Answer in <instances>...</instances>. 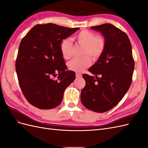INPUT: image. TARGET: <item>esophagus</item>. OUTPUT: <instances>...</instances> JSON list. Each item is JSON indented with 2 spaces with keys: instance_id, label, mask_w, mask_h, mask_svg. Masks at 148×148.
Here are the masks:
<instances>
[{
  "instance_id": "1",
  "label": "esophagus",
  "mask_w": 148,
  "mask_h": 148,
  "mask_svg": "<svg viewBox=\"0 0 148 148\" xmlns=\"http://www.w3.org/2000/svg\"><path fill=\"white\" fill-rule=\"evenodd\" d=\"M76 77H77V78H81L82 77V74H80L79 73H76Z\"/></svg>"
}]
</instances>
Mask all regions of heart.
Segmentation results:
<instances>
[{"label":"heart","mask_w":148,"mask_h":148,"mask_svg":"<svg viewBox=\"0 0 148 148\" xmlns=\"http://www.w3.org/2000/svg\"><path fill=\"white\" fill-rule=\"evenodd\" d=\"M75 39L79 45L83 46L82 55L84 56L71 60L68 63V68L79 73L91 66L90 56L94 60H96L102 56L106 47V40L102 35H95V33L88 29L82 30L75 36ZM72 49L73 44L69 39H65L62 41L60 51L64 59H70L72 56Z\"/></svg>","instance_id":"heart-1"}]
</instances>
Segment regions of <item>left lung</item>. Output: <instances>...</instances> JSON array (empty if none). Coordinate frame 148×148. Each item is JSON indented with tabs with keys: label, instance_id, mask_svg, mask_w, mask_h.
Returning <instances> with one entry per match:
<instances>
[{
	"label": "left lung",
	"instance_id": "obj_1",
	"mask_svg": "<svg viewBox=\"0 0 148 148\" xmlns=\"http://www.w3.org/2000/svg\"><path fill=\"white\" fill-rule=\"evenodd\" d=\"M91 28L104 36L106 47L96 63L89 69L96 78L83 75L86 85L81 92V101L88 109L102 113L117 105L128 90L135 61L130 41L123 31L109 23Z\"/></svg>",
	"mask_w": 148,
	"mask_h": 148
}]
</instances>
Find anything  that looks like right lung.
<instances>
[{"label": "right lung", "mask_w": 148, "mask_h": 148, "mask_svg": "<svg viewBox=\"0 0 148 148\" xmlns=\"http://www.w3.org/2000/svg\"><path fill=\"white\" fill-rule=\"evenodd\" d=\"M79 29L53 23L36 25L22 39L15 69L22 92L31 105L51 109L61 103L75 73L66 70L60 44ZM57 73L59 75L54 80Z\"/></svg>", "instance_id": "obj_1"}]
</instances>
